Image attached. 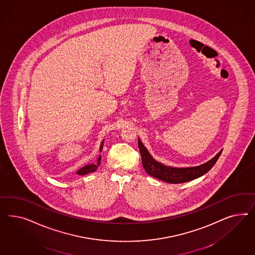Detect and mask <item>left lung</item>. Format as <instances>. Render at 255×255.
<instances>
[{
    "label": "left lung",
    "instance_id": "8db88e82",
    "mask_svg": "<svg viewBox=\"0 0 255 255\" xmlns=\"http://www.w3.org/2000/svg\"><path fill=\"white\" fill-rule=\"evenodd\" d=\"M138 147L140 154H141L143 167L145 168L147 174L154 178H158V179H161L162 181H165L167 183H173V184L191 181L193 179H195V178H199L201 176L205 175L213 167V165L216 163L219 157L221 156L222 151H223V149H222L210 161L205 162L198 166L178 168V167L166 166V165L162 164V162L155 161L139 138Z\"/></svg>",
    "mask_w": 255,
    "mask_h": 255
}]
</instances>
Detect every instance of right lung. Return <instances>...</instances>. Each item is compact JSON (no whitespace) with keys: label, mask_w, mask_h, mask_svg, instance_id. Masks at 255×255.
Here are the masks:
<instances>
[{"label":"right lung","mask_w":255,"mask_h":255,"mask_svg":"<svg viewBox=\"0 0 255 255\" xmlns=\"http://www.w3.org/2000/svg\"><path fill=\"white\" fill-rule=\"evenodd\" d=\"M103 144H104V141H103V142H102V144H101V151H102ZM100 163L101 155L99 156L98 160H97V163H95V164H94V163H91V164L85 165L84 167H82V168H80V169L77 170V175H80V176H82V175H86V174H89V173H93V172H94V171H96L97 167L100 165Z\"/></svg>","instance_id":"right-lung-1"}]
</instances>
